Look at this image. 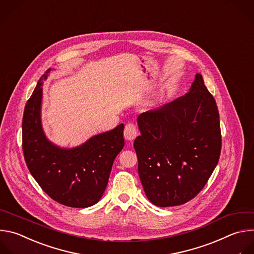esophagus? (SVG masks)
<instances>
[{
  "label": "esophagus",
  "instance_id": "1",
  "mask_svg": "<svg viewBox=\"0 0 254 254\" xmlns=\"http://www.w3.org/2000/svg\"><path fill=\"white\" fill-rule=\"evenodd\" d=\"M138 136V130L136 126L132 123H129L125 126L124 129V137L128 141H133Z\"/></svg>",
  "mask_w": 254,
  "mask_h": 254
}]
</instances>
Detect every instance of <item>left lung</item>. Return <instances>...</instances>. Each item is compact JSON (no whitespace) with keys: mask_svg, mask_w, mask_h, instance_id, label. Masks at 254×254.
Wrapping results in <instances>:
<instances>
[{"mask_svg":"<svg viewBox=\"0 0 254 254\" xmlns=\"http://www.w3.org/2000/svg\"><path fill=\"white\" fill-rule=\"evenodd\" d=\"M137 121L134 149L147 198L159 207L186 203L203 189L221 152L218 108L202 76L187 94Z\"/></svg>","mask_w":254,"mask_h":254,"instance_id":"left-lung-1","label":"left lung"}]
</instances>
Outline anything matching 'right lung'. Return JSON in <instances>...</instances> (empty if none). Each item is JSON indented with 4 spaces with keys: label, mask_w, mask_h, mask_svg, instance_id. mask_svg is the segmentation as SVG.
Listing matches in <instances>:
<instances>
[{
    "label": "right lung",
    "mask_w": 254,
    "mask_h": 254,
    "mask_svg": "<svg viewBox=\"0 0 254 254\" xmlns=\"http://www.w3.org/2000/svg\"><path fill=\"white\" fill-rule=\"evenodd\" d=\"M50 71L40 78L25 106V161L40 187L53 200L69 207H89L97 203L106 189L113 162L124 147V125L98 134L73 149L51 143L43 132L40 116L43 80Z\"/></svg>",
    "instance_id": "right-lung-1"
}]
</instances>
